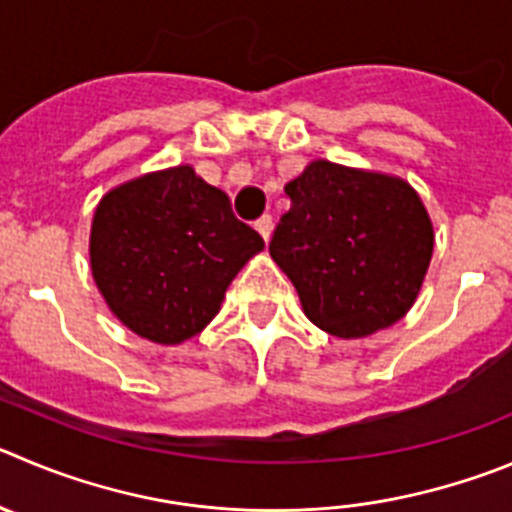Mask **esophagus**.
I'll return each instance as SVG.
<instances>
[{
	"label": "esophagus",
	"instance_id": "34e87169",
	"mask_svg": "<svg viewBox=\"0 0 512 512\" xmlns=\"http://www.w3.org/2000/svg\"><path fill=\"white\" fill-rule=\"evenodd\" d=\"M255 229L257 232H260V237L265 242H270V237H272V229H275V222H272V217L270 214H265V217H260L255 222Z\"/></svg>",
	"mask_w": 512,
	"mask_h": 512
}]
</instances>
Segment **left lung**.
<instances>
[{
	"label": "left lung",
	"instance_id": "8db88e82",
	"mask_svg": "<svg viewBox=\"0 0 512 512\" xmlns=\"http://www.w3.org/2000/svg\"><path fill=\"white\" fill-rule=\"evenodd\" d=\"M270 257L298 290L303 313L336 338L394 326L417 303L434 227L417 189L384 171L315 159L285 184Z\"/></svg>",
	"mask_w": 512,
	"mask_h": 512
}]
</instances>
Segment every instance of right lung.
Wrapping results in <instances>:
<instances>
[{
	"mask_svg": "<svg viewBox=\"0 0 512 512\" xmlns=\"http://www.w3.org/2000/svg\"><path fill=\"white\" fill-rule=\"evenodd\" d=\"M265 250L229 197L194 166L148 171L105 191L90 224V272L118 321L159 346L202 333L237 272Z\"/></svg>",
	"mask_w": 512,
	"mask_h": 512,
	"instance_id": "right-lung-1",
	"label": "right lung"
}]
</instances>
